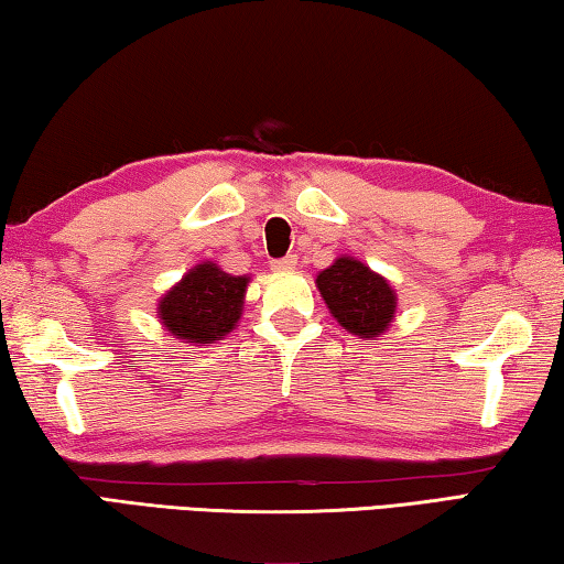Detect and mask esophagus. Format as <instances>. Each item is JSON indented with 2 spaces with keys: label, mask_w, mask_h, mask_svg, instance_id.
Segmentation results:
<instances>
[{
  "label": "esophagus",
  "mask_w": 564,
  "mask_h": 564,
  "mask_svg": "<svg viewBox=\"0 0 564 564\" xmlns=\"http://www.w3.org/2000/svg\"><path fill=\"white\" fill-rule=\"evenodd\" d=\"M295 265H299V259L295 256H285V259H279V261H271V269L279 271V273H285V271H293Z\"/></svg>",
  "instance_id": "esophagus-1"
}]
</instances>
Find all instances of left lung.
I'll list each match as a JSON object with an SVG mask.
<instances>
[{"label":"left lung","mask_w":564,"mask_h":564,"mask_svg":"<svg viewBox=\"0 0 564 564\" xmlns=\"http://www.w3.org/2000/svg\"><path fill=\"white\" fill-rule=\"evenodd\" d=\"M316 285L338 326L362 340H378L395 318L393 285L352 256H338L316 275Z\"/></svg>","instance_id":"1"}]
</instances>
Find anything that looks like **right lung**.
Returning <instances> with one entry per match:
<instances>
[{"label": "right lung", "mask_w": 564, "mask_h": 564, "mask_svg": "<svg viewBox=\"0 0 564 564\" xmlns=\"http://www.w3.org/2000/svg\"><path fill=\"white\" fill-rule=\"evenodd\" d=\"M251 275L226 273L216 261H202L159 299L156 316L181 343H216L241 321Z\"/></svg>", "instance_id": "add662e5"}]
</instances>
